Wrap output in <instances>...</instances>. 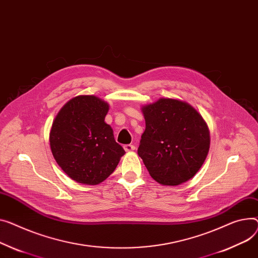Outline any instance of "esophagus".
Returning <instances> with one entry per match:
<instances>
[{
    "mask_svg": "<svg viewBox=\"0 0 258 258\" xmlns=\"http://www.w3.org/2000/svg\"><path fill=\"white\" fill-rule=\"evenodd\" d=\"M123 148H124V150L125 151H133V150H135V146L134 145H131V144H126V145H124L123 146Z\"/></svg>",
    "mask_w": 258,
    "mask_h": 258,
    "instance_id": "obj_1",
    "label": "esophagus"
}]
</instances>
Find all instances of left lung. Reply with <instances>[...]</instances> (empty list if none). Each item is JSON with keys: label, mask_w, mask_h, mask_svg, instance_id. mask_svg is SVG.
<instances>
[{"label": "left lung", "mask_w": 258, "mask_h": 258, "mask_svg": "<svg viewBox=\"0 0 258 258\" xmlns=\"http://www.w3.org/2000/svg\"><path fill=\"white\" fill-rule=\"evenodd\" d=\"M142 111L146 126L138 154L151 177L166 185L191 179L210 149L202 117L186 102L171 98H161Z\"/></svg>", "instance_id": "8db88e82"}]
</instances>
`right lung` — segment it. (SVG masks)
<instances>
[{
    "mask_svg": "<svg viewBox=\"0 0 258 258\" xmlns=\"http://www.w3.org/2000/svg\"><path fill=\"white\" fill-rule=\"evenodd\" d=\"M108 111L107 102L96 96L80 95L60 110L51 125L53 156L64 172L80 183L104 181L125 153L105 122Z\"/></svg>",
    "mask_w": 258,
    "mask_h": 258,
    "instance_id": "obj_1",
    "label": "right lung"
}]
</instances>
